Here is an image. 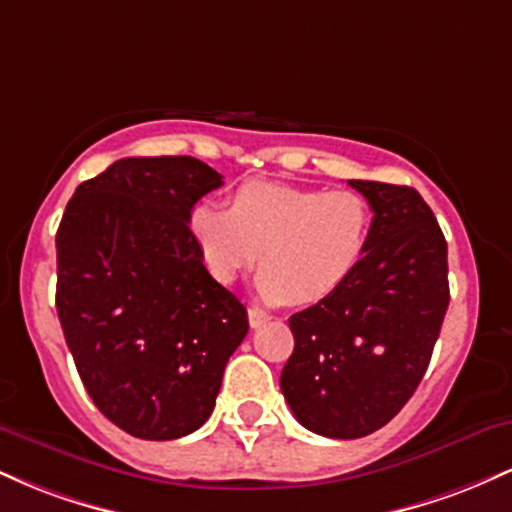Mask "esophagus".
I'll return each mask as SVG.
<instances>
[{
  "instance_id": "esophagus-1",
  "label": "esophagus",
  "mask_w": 512,
  "mask_h": 512,
  "mask_svg": "<svg viewBox=\"0 0 512 512\" xmlns=\"http://www.w3.org/2000/svg\"><path fill=\"white\" fill-rule=\"evenodd\" d=\"M248 320H250L252 330H257V327L267 325V322L272 320V315L264 313V310H260V308H250V310H248Z\"/></svg>"
}]
</instances>
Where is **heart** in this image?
<instances>
[{
    "label": "heart",
    "mask_w": 512,
    "mask_h": 512,
    "mask_svg": "<svg viewBox=\"0 0 512 512\" xmlns=\"http://www.w3.org/2000/svg\"><path fill=\"white\" fill-rule=\"evenodd\" d=\"M204 269L233 284L262 257L255 291L267 303L313 305L337 293L368 252L373 211L351 190L245 182L231 209L202 199L187 214ZM263 255H259V250Z\"/></svg>",
    "instance_id": "obj_1"
}]
</instances>
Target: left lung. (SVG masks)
Wrapping results in <instances>:
<instances>
[{
  "mask_svg": "<svg viewBox=\"0 0 512 512\" xmlns=\"http://www.w3.org/2000/svg\"><path fill=\"white\" fill-rule=\"evenodd\" d=\"M373 211L368 252L325 301L291 315L281 392L317 436L383 428L424 378L450 303L448 243L414 187L349 180Z\"/></svg>",
  "mask_w": 512,
  "mask_h": 512,
  "instance_id": "obj_1",
  "label": "left lung"
}]
</instances>
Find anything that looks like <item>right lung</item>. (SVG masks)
<instances>
[{
    "label": "right lung",
    "instance_id": "1",
    "mask_svg": "<svg viewBox=\"0 0 512 512\" xmlns=\"http://www.w3.org/2000/svg\"><path fill=\"white\" fill-rule=\"evenodd\" d=\"M223 178L192 156L120 158L57 228V315L93 404L144 440L197 431L248 310L204 269L187 214Z\"/></svg>",
    "mask_w": 512,
    "mask_h": 512
}]
</instances>
